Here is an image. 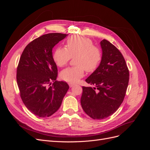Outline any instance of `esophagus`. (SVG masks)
Listing matches in <instances>:
<instances>
[{"label":"esophagus","instance_id":"34e87169","mask_svg":"<svg viewBox=\"0 0 150 150\" xmlns=\"http://www.w3.org/2000/svg\"><path fill=\"white\" fill-rule=\"evenodd\" d=\"M68 84H69V87H72V86H73L74 85V83H68Z\"/></svg>","mask_w":150,"mask_h":150}]
</instances>
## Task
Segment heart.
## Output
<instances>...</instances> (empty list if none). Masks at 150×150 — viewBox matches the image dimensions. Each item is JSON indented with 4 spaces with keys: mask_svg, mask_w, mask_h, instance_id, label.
I'll use <instances>...</instances> for the list:
<instances>
[{
    "mask_svg": "<svg viewBox=\"0 0 150 150\" xmlns=\"http://www.w3.org/2000/svg\"><path fill=\"white\" fill-rule=\"evenodd\" d=\"M93 40L86 37L72 35L67 39L66 48L57 47L52 58L59 67L66 65L71 57H74L76 66L69 67L60 73L61 78L70 83H76L84 76L86 70L93 72L97 69L102 61L103 54L100 48L94 46Z\"/></svg>",
    "mask_w": 150,
    "mask_h": 150,
    "instance_id": "obj_1",
    "label": "heart"
}]
</instances>
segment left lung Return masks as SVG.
I'll list each match as a JSON object with an SVG mask.
<instances>
[{
	"label": "left lung",
	"instance_id": "8db88e82",
	"mask_svg": "<svg viewBox=\"0 0 150 150\" xmlns=\"http://www.w3.org/2000/svg\"><path fill=\"white\" fill-rule=\"evenodd\" d=\"M103 58L97 69L86 82L94 88L83 86L81 104L94 120H103L117 111L124 100L129 83V70L123 56L114 45L101 40Z\"/></svg>",
	"mask_w": 150,
	"mask_h": 150
}]
</instances>
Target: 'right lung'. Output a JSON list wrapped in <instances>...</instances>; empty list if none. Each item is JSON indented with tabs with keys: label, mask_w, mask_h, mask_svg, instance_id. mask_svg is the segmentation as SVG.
<instances>
[{
	"label": "right lung",
	"mask_w": 150,
	"mask_h": 150,
	"mask_svg": "<svg viewBox=\"0 0 150 150\" xmlns=\"http://www.w3.org/2000/svg\"><path fill=\"white\" fill-rule=\"evenodd\" d=\"M67 35L50 33L40 36L27 45L20 57L16 76L20 96L26 108L39 117L55 113L69 89L67 83L56 81L57 68L52 52Z\"/></svg>",
	"instance_id": "right-lung-1"
}]
</instances>
